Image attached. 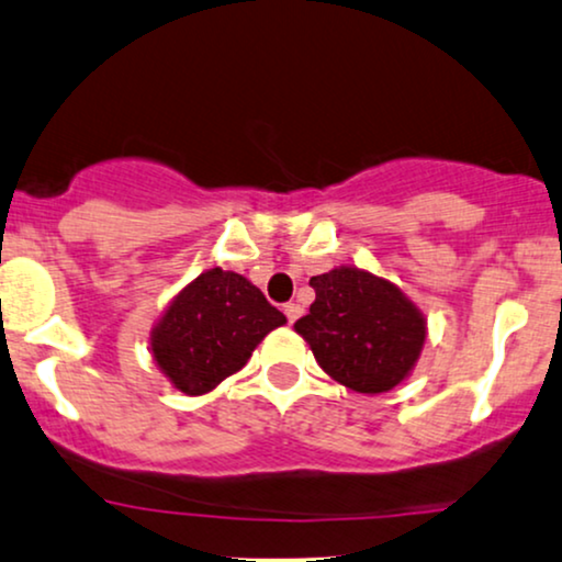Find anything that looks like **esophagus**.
<instances>
[{
  "label": "esophagus",
  "mask_w": 562,
  "mask_h": 562,
  "mask_svg": "<svg viewBox=\"0 0 562 562\" xmlns=\"http://www.w3.org/2000/svg\"><path fill=\"white\" fill-rule=\"evenodd\" d=\"M282 311H285V316H288V322H290V324L297 322V316L303 314V308H301V305L293 303V301L285 303V308H282Z\"/></svg>",
  "instance_id": "34e87169"
}]
</instances>
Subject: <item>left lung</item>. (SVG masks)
<instances>
[{"mask_svg": "<svg viewBox=\"0 0 562 562\" xmlns=\"http://www.w3.org/2000/svg\"><path fill=\"white\" fill-rule=\"evenodd\" d=\"M316 301L295 322L316 363L360 394L394 389L420 358L425 318L392 282L355 267L311 277Z\"/></svg>", "mask_w": 562, "mask_h": 562, "instance_id": "obj_1", "label": "left lung"}]
</instances>
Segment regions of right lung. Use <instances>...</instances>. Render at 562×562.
<instances>
[{
	"instance_id": "1",
	"label": "right lung",
	"mask_w": 562,
	"mask_h": 562,
	"mask_svg": "<svg viewBox=\"0 0 562 562\" xmlns=\"http://www.w3.org/2000/svg\"><path fill=\"white\" fill-rule=\"evenodd\" d=\"M285 316L257 285L215 267L168 305L153 329V358L183 394H207L240 371L254 347Z\"/></svg>"
}]
</instances>
